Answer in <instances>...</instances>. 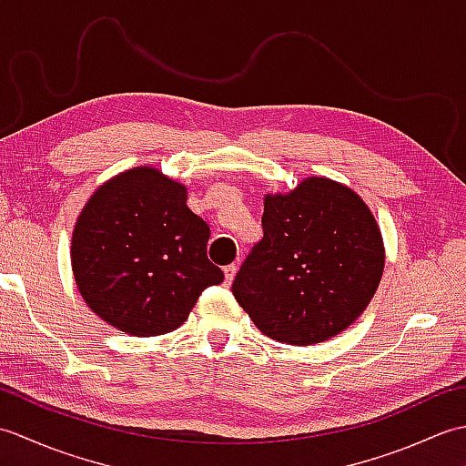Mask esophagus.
Here are the masks:
<instances>
[{
    "instance_id": "obj_1",
    "label": "esophagus",
    "mask_w": 466,
    "mask_h": 466,
    "mask_svg": "<svg viewBox=\"0 0 466 466\" xmlns=\"http://www.w3.org/2000/svg\"><path fill=\"white\" fill-rule=\"evenodd\" d=\"M236 270H238V266H236V264H228V266H224V279H226V284H230V282L234 280Z\"/></svg>"
}]
</instances>
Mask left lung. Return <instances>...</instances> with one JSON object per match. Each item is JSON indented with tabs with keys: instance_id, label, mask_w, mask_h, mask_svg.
<instances>
[{
	"instance_id": "8db88e82",
	"label": "left lung",
	"mask_w": 466,
	"mask_h": 466,
	"mask_svg": "<svg viewBox=\"0 0 466 466\" xmlns=\"http://www.w3.org/2000/svg\"><path fill=\"white\" fill-rule=\"evenodd\" d=\"M264 236L232 282L262 334L309 346L359 319L379 289L384 246L359 194L306 177L290 194L264 198Z\"/></svg>"
}]
</instances>
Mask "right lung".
<instances>
[{"instance_id": "right-lung-1", "label": "right lung", "mask_w": 466, "mask_h": 466, "mask_svg": "<svg viewBox=\"0 0 466 466\" xmlns=\"http://www.w3.org/2000/svg\"><path fill=\"white\" fill-rule=\"evenodd\" d=\"M186 187L134 167L97 187L77 218L72 268L86 304L117 330L157 336L184 324L200 294L224 280L208 260L210 228Z\"/></svg>"}]
</instances>
